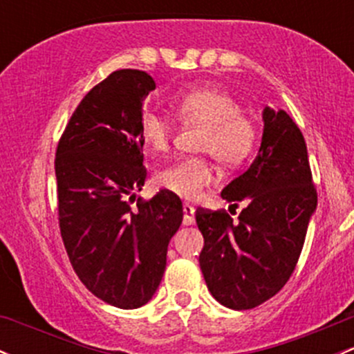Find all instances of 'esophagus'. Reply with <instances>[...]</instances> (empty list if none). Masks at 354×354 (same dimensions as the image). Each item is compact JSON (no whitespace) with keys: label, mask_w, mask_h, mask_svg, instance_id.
<instances>
[{"label":"esophagus","mask_w":354,"mask_h":354,"mask_svg":"<svg viewBox=\"0 0 354 354\" xmlns=\"http://www.w3.org/2000/svg\"><path fill=\"white\" fill-rule=\"evenodd\" d=\"M183 223L185 225H193L195 223V208L189 203H183Z\"/></svg>","instance_id":"1"}]
</instances>
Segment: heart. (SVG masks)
I'll return each instance as SVG.
<instances>
[{
  "label": "heart",
  "instance_id": "b5f03b06",
  "mask_svg": "<svg viewBox=\"0 0 354 354\" xmlns=\"http://www.w3.org/2000/svg\"><path fill=\"white\" fill-rule=\"evenodd\" d=\"M174 111L186 126H200L198 149L208 153L225 168H240L257 145L254 119L240 111L239 100L220 87L183 88L174 95ZM142 141L154 151H168L174 136V124L154 109H146L139 119ZM158 183L174 195L195 200L216 183L212 161L201 156L181 158L159 171Z\"/></svg>",
  "mask_w": 354,
  "mask_h": 354
}]
</instances>
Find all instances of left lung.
I'll list each match as a JSON object with an SVG mask.
<instances>
[{
    "label": "left lung",
    "mask_w": 354,
    "mask_h": 354,
    "mask_svg": "<svg viewBox=\"0 0 354 354\" xmlns=\"http://www.w3.org/2000/svg\"><path fill=\"white\" fill-rule=\"evenodd\" d=\"M221 196L232 207L243 201L246 208L239 221L227 209L196 208L205 240L201 272L225 308L254 309L274 297L296 270L317 205L304 136L284 111L266 107L257 158Z\"/></svg>",
    "instance_id": "1"
}]
</instances>
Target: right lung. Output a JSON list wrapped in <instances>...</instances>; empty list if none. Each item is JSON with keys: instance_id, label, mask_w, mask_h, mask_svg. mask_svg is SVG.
Masks as SVG:
<instances>
[{"instance_id": "1", "label": "right lung", "mask_w": 354, "mask_h": 354, "mask_svg": "<svg viewBox=\"0 0 354 354\" xmlns=\"http://www.w3.org/2000/svg\"><path fill=\"white\" fill-rule=\"evenodd\" d=\"M156 88L142 70H115L85 94L57 145L58 227L70 263L94 296L138 309L156 292L171 236L183 220L181 200L145 185L139 119Z\"/></svg>"}]
</instances>
